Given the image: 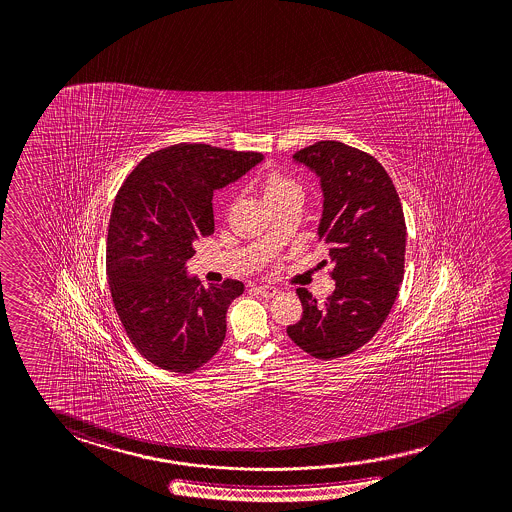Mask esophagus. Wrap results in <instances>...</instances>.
<instances>
[{
    "label": "esophagus",
    "mask_w": 512,
    "mask_h": 512,
    "mask_svg": "<svg viewBox=\"0 0 512 512\" xmlns=\"http://www.w3.org/2000/svg\"><path fill=\"white\" fill-rule=\"evenodd\" d=\"M255 289H257V293L262 294V296H266V298H273V296L278 293V287H275V285L262 284L257 285Z\"/></svg>",
    "instance_id": "34e87169"
}]
</instances>
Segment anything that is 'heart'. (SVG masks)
<instances>
[{"label":"heart","instance_id":"obj_1","mask_svg":"<svg viewBox=\"0 0 512 512\" xmlns=\"http://www.w3.org/2000/svg\"><path fill=\"white\" fill-rule=\"evenodd\" d=\"M291 189H298L294 182L287 180L284 176L273 175L269 176L266 187H264V196H271V194L285 193Z\"/></svg>","mask_w":512,"mask_h":512}]
</instances>
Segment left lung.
<instances>
[{"label":"left lung","mask_w":512,"mask_h":512,"mask_svg":"<svg viewBox=\"0 0 512 512\" xmlns=\"http://www.w3.org/2000/svg\"><path fill=\"white\" fill-rule=\"evenodd\" d=\"M293 162L319 178L321 264H332L336 289L323 307L296 289L303 314L287 336L316 359H337L368 343L393 309L405 260L402 203L375 157L339 141L296 151Z\"/></svg>","instance_id":"left-lung-1"}]
</instances>
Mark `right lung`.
I'll list each match as a JSON object with an SVG mask.
<instances>
[{
  "label": "right lung",
  "mask_w": 512,
  "mask_h": 512,
  "mask_svg": "<svg viewBox=\"0 0 512 512\" xmlns=\"http://www.w3.org/2000/svg\"><path fill=\"white\" fill-rule=\"evenodd\" d=\"M262 160L255 151L175 144L141 160L121 185L107 237L110 293L130 341L155 366L191 373L223 344L243 282L203 287L187 260L214 232V193Z\"/></svg>",
  "instance_id": "obj_1"
}]
</instances>
